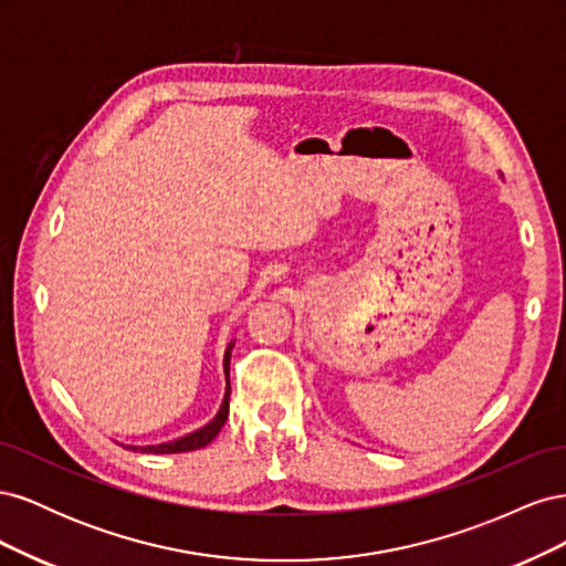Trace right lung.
Returning <instances> with one entry per match:
<instances>
[{
	"instance_id": "obj_1",
	"label": "right lung",
	"mask_w": 566,
	"mask_h": 566,
	"mask_svg": "<svg viewBox=\"0 0 566 566\" xmlns=\"http://www.w3.org/2000/svg\"><path fill=\"white\" fill-rule=\"evenodd\" d=\"M231 349H233V342L227 347L224 354V373H227V394H224V401L219 406V413L205 424L200 430L179 437L175 441H167V443H158V447H127L132 451H142V453H184V451H196L208 447V443L221 432V427H224L227 418H229V397H231V385H229V366H231Z\"/></svg>"
}]
</instances>
